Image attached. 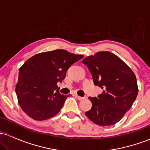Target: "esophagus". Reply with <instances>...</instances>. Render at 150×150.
Wrapping results in <instances>:
<instances>
[{"label": "esophagus", "mask_w": 150, "mask_h": 150, "mask_svg": "<svg viewBox=\"0 0 150 150\" xmlns=\"http://www.w3.org/2000/svg\"><path fill=\"white\" fill-rule=\"evenodd\" d=\"M75 97H76V98H77V99H78V100H83V99H85V97H80V96H78V95H77V94H76V95H75Z\"/></svg>", "instance_id": "obj_1"}]
</instances>
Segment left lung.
Returning a JSON list of instances; mask_svg holds the SVG:
<instances>
[{
	"instance_id": "obj_1",
	"label": "left lung",
	"mask_w": 150,
	"mask_h": 150,
	"mask_svg": "<svg viewBox=\"0 0 150 150\" xmlns=\"http://www.w3.org/2000/svg\"><path fill=\"white\" fill-rule=\"evenodd\" d=\"M94 85L103 89L98 97H89L92 107L85 115L93 123L108 126L118 123L131 108L138 93L133 71L109 51H100L82 60Z\"/></svg>"
}]
</instances>
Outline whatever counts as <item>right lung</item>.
<instances>
[{
	"label": "right lung",
	"mask_w": 150,
	"mask_h": 150,
	"mask_svg": "<svg viewBox=\"0 0 150 150\" xmlns=\"http://www.w3.org/2000/svg\"><path fill=\"white\" fill-rule=\"evenodd\" d=\"M82 58L83 55L57 49L29 58L20 68L15 88L24 112L36 120L57 114L70 96L60 94L57 83L65 78L68 68Z\"/></svg>",
	"instance_id": "right-lung-1"
}]
</instances>
